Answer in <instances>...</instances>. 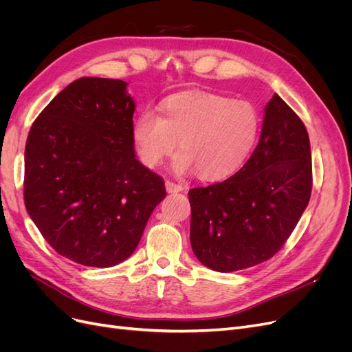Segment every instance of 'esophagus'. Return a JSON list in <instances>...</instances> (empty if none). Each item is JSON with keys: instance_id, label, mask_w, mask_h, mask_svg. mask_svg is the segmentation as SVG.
Masks as SVG:
<instances>
[{"instance_id": "34e87169", "label": "esophagus", "mask_w": 352, "mask_h": 352, "mask_svg": "<svg viewBox=\"0 0 352 352\" xmlns=\"http://www.w3.org/2000/svg\"><path fill=\"white\" fill-rule=\"evenodd\" d=\"M166 190L167 192H180V190H184V186L180 184L172 182V180H166Z\"/></svg>"}]
</instances>
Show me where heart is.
I'll return each instance as SVG.
<instances>
[{
  "label": "heart",
  "mask_w": 352,
  "mask_h": 352,
  "mask_svg": "<svg viewBox=\"0 0 352 352\" xmlns=\"http://www.w3.org/2000/svg\"><path fill=\"white\" fill-rule=\"evenodd\" d=\"M163 116L146 110L132 124L136 154L155 167L175 151L177 173L195 172L204 179L225 177L245 162L257 141L260 114L248 101L225 95L188 92L167 98Z\"/></svg>",
  "instance_id": "b5f03b06"
}]
</instances>
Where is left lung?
<instances>
[{"mask_svg":"<svg viewBox=\"0 0 352 352\" xmlns=\"http://www.w3.org/2000/svg\"><path fill=\"white\" fill-rule=\"evenodd\" d=\"M311 188L307 129L274 94L265 105L258 145L239 172L189 190L190 245L197 258L221 273L267 261L291 236Z\"/></svg>","mask_w":352,"mask_h":352,"instance_id":"left-lung-1","label":"left lung"}]
</instances>
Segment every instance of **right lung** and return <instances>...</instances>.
Returning <instances> with one entry per match:
<instances>
[{
  "mask_svg": "<svg viewBox=\"0 0 352 352\" xmlns=\"http://www.w3.org/2000/svg\"><path fill=\"white\" fill-rule=\"evenodd\" d=\"M120 79L80 78L32 124L25 206L60 255L89 267L131 257L166 197L163 179L136 160L135 102Z\"/></svg>",
  "mask_w": 352,
  "mask_h": 352,
  "instance_id": "obj_1",
  "label": "right lung"
}]
</instances>
